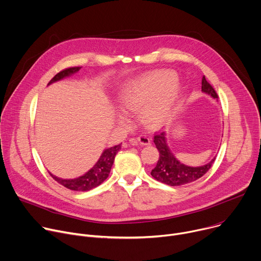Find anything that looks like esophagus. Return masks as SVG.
Returning a JSON list of instances; mask_svg holds the SVG:
<instances>
[{"mask_svg":"<svg viewBox=\"0 0 261 261\" xmlns=\"http://www.w3.org/2000/svg\"><path fill=\"white\" fill-rule=\"evenodd\" d=\"M136 140L141 144V145H148L151 143V139L148 138L147 136H145V135H140V136H138L137 138H136Z\"/></svg>","mask_w":261,"mask_h":261,"instance_id":"1","label":"esophagus"}]
</instances>
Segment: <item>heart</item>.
<instances>
[{"label": "heart", "mask_w": 261, "mask_h": 261, "mask_svg": "<svg viewBox=\"0 0 261 261\" xmlns=\"http://www.w3.org/2000/svg\"><path fill=\"white\" fill-rule=\"evenodd\" d=\"M174 79L175 75L170 71H156L137 79L121 95L123 108L139 111L145 107L142 113L144 123L150 127L161 125L168 119L177 93V87L170 85Z\"/></svg>", "instance_id": "obj_1"}]
</instances>
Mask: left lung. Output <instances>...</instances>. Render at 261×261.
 Wrapping results in <instances>:
<instances>
[{
	"instance_id": "8db88e82",
	"label": "left lung",
	"mask_w": 261,
	"mask_h": 261,
	"mask_svg": "<svg viewBox=\"0 0 261 261\" xmlns=\"http://www.w3.org/2000/svg\"><path fill=\"white\" fill-rule=\"evenodd\" d=\"M201 91L211 95L213 98L218 99L216 91L207 83L204 76L202 77L201 82ZM154 142L156 144L157 150L159 151V160L156 167L152 170L151 174L155 179L163 184L172 186V187L189 184L200 178L208 171L215 161L214 158L210 163L199 167H191L180 163L169 150L166 143L165 132L156 133L154 136Z\"/></svg>"
}]
</instances>
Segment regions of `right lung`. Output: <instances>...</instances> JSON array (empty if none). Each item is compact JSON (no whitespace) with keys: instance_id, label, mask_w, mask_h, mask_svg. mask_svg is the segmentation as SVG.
<instances>
[{"instance_id":"right-lung-1","label":"right lung","mask_w":261,"mask_h":261,"mask_svg":"<svg viewBox=\"0 0 261 261\" xmlns=\"http://www.w3.org/2000/svg\"><path fill=\"white\" fill-rule=\"evenodd\" d=\"M82 67H70L62 70L58 74L51 79V81L48 83V85L61 81L67 76H70L71 74L76 73L77 71L81 70ZM122 143L109 147L107 150H105L102 155L100 156L99 160L97 163L84 175L77 177V178H73V179H63L60 177H57L49 173L55 180H57L59 184H61L64 187L73 190V191H89L93 188H96L97 186L101 185L109 175L111 166L114 164L116 155L118 152L121 150V145Z\"/></svg>"}]
</instances>
